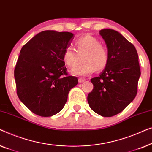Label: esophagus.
I'll return each instance as SVG.
<instances>
[{
	"label": "esophagus",
	"instance_id": "34e87169",
	"mask_svg": "<svg viewBox=\"0 0 152 152\" xmlns=\"http://www.w3.org/2000/svg\"><path fill=\"white\" fill-rule=\"evenodd\" d=\"M85 80H85V79L83 78H78V82L80 83L85 82Z\"/></svg>",
	"mask_w": 152,
	"mask_h": 152
}]
</instances>
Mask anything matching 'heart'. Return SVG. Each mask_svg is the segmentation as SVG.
<instances>
[{"label":"heart","instance_id":"1","mask_svg":"<svg viewBox=\"0 0 152 152\" xmlns=\"http://www.w3.org/2000/svg\"><path fill=\"white\" fill-rule=\"evenodd\" d=\"M76 50L68 47L63 54V61L67 67H74L78 64L79 56L83 63L71 70L73 76H87L96 69L102 71L107 65L109 54L107 50L101 45L100 42L90 35L83 36L75 41Z\"/></svg>","mask_w":152,"mask_h":152}]
</instances>
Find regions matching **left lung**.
Returning <instances> with one entry per match:
<instances>
[{"mask_svg":"<svg viewBox=\"0 0 152 152\" xmlns=\"http://www.w3.org/2000/svg\"><path fill=\"white\" fill-rule=\"evenodd\" d=\"M99 34L106 44L109 62L99 76L91 79L94 88L87 101L96 114L111 117L121 112L135 98L140 70L135 47L121 34L102 29Z\"/></svg>","mask_w":152,"mask_h":152,"instance_id":"8db88e82","label":"left lung"}]
</instances>
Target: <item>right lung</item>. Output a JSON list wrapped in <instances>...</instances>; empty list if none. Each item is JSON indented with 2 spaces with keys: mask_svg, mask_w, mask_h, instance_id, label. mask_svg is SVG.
Masks as SVG:
<instances>
[{
  "mask_svg": "<svg viewBox=\"0 0 152 152\" xmlns=\"http://www.w3.org/2000/svg\"><path fill=\"white\" fill-rule=\"evenodd\" d=\"M74 34L54 30L41 31L21 49L14 70L17 95L31 112L48 117L63 110L69 91L78 84L67 76L64 51Z\"/></svg>",
  "mask_w": 152,
  "mask_h": 152,
  "instance_id": "obj_1",
  "label": "right lung"
}]
</instances>
